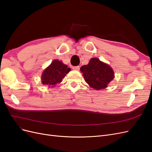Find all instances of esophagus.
Here are the masks:
<instances>
[{
	"mask_svg": "<svg viewBox=\"0 0 152 152\" xmlns=\"http://www.w3.org/2000/svg\"><path fill=\"white\" fill-rule=\"evenodd\" d=\"M72 68H73V70L79 71V70H80V66H73V67H72Z\"/></svg>",
	"mask_w": 152,
	"mask_h": 152,
	"instance_id": "34e87169",
	"label": "esophagus"
}]
</instances>
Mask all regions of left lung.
Segmentation results:
<instances>
[{"label": "left lung", "mask_w": 152, "mask_h": 152, "mask_svg": "<svg viewBox=\"0 0 152 152\" xmlns=\"http://www.w3.org/2000/svg\"><path fill=\"white\" fill-rule=\"evenodd\" d=\"M85 81L95 89H103L107 87L114 77L112 68L101 61L98 58H92L88 65L81 66Z\"/></svg>", "instance_id": "1"}]
</instances>
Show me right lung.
Instances as JSON below:
<instances>
[{"label": "right lung", "mask_w": 152, "mask_h": 152, "mask_svg": "<svg viewBox=\"0 0 152 152\" xmlns=\"http://www.w3.org/2000/svg\"><path fill=\"white\" fill-rule=\"evenodd\" d=\"M70 68L59 60H54L52 63L43 72L42 82L43 84L54 86L60 83Z\"/></svg>", "instance_id": "add662e5"}]
</instances>
